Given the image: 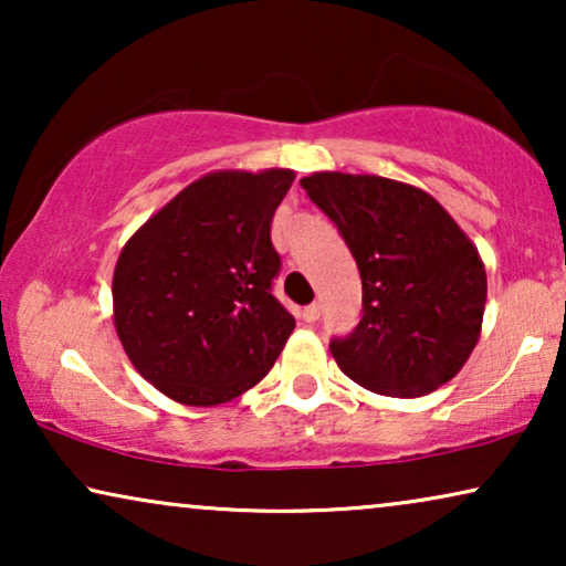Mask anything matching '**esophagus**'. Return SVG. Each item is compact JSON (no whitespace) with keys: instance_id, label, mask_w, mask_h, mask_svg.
<instances>
[{"instance_id":"esophagus-1","label":"esophagus","mask_w":566,"mask_h":566,"mask_svg":"<svg viewBox=\"0 0 566 566\" xmlns=\"http://www.w3.org/2000/svg\"><path fill=\"white\" fill-rule=\"evenodd\" d=\"M319 314H322V308H319V304H308L304 312H301V319H304L306 324H314L316 319H319Z\"/></svg>"}]
</instances>
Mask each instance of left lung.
<instances>
[{
    "mask_svg": "<svg viewBox=\"0 0 566 566\" xmlns=\"http://www.w3.org/2000/svg\"><path fill=\"white\" fill-rule=\"evenodd\" d=\"M329 216L363 283V316L332 337L339 370L384 397H422L459 374L482 329L486 273L443 206L376 175L301 180Z\"/></svg>",
    "mask_w": 566,
    "mask_h": 566,
    "instance_id": "1",
    "label": "left lung"
}]
</instances>
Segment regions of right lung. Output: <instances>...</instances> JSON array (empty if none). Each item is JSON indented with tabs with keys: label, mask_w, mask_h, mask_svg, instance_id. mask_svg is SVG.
I'll use <instances>...</instances> for the list:
<instances>
[{
	"label": "right lung",
	"mask_w": 566,
	"mask_h": 566,
	"mask_svg": "<svg viewBox=\"0 0 566 566\" xmlns=\"http://www.w3.org/2000/svg\"><path fill=\"white\" fill-rule=\"evenodd\" d=\"M291 169L213 172L188 185L123 247L115 329L146 381L213 407L262 381L296 319L273 296L270 223Z\"/></svg>",
	"instance_id": "1"
}]
</instances>
